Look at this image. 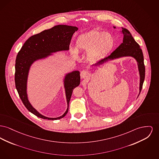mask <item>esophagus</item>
Here are the masks:
<instances>
[{"label":"esophagus","instance_id":"34e87169","mask_svg":"<svg viewBox=\"0 0 159 159\" xmlns=\"http://www.w3.org/2000/svg\"><path fill=\"white\" fill-rule=\"evenodd\" d=\"M80 76H81V78L85 79L89 76V73L86 70H82L80 72Z\"/></svg>","mask_w":159,"mask_h":159}]
</instances>
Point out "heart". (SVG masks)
Listing matches in <instances>:
<instances>
[{
    "instance_id": "1",
    "label": "heart",
    "mask_w": 159,
    "mask_h": 159,
    "mask_svg": "<svg viewBox=\"0 0 159 159\" xmlns=\"http://www.w3.org/2000/svg\"><path fill=\"white\" fill-rule=\"evenodd\" d=\"M114 46V39L109 33L93 30L80 35L76 41V48L79 50L88 52L89 57L97 59L109 53ZM74 55L75 50H72Z\"/></svg>"
}]
</instances>
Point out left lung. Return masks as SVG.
Returning a JSON list of instances; mask_svg holds the SVG:
<instances>
[{"label": "left lung", "instance_id": "left-lung-1", "mask_svg": "<svg viewBox=\"0 0 159 159\" xmlns=\"http://www.w3.org/2000/svg\"><path fill=\"white\" fill-rule=\"evenodd\" d=\"M115 28V27H114ZM121 33L123 35V43L120 46L117 47L110 56L106 57L100 61L95 64L99 65L108 59H112L121 56H132L134 57L138 63V67L140 73V93L145 75V67L144 65V59L142 50L139 45L135 41L134 39L132 37L130 32L127 29L122 28Z\"/></svg>", "mask_w": 159, "mask_h": 159}]
</instances>
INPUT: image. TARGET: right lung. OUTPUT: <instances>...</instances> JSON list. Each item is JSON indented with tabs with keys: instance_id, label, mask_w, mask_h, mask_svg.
Listing matches in <instances>:
<instances>
[{
	"instance_id": "obj_1",
	"label": "right lung",
	"mask_w": 159,
	"mask_h": 159,
	"mask_svg": "<svg viewBox=\"0 0 159 159\" xmlns=\"http://www.w3.org/2000/svg\"><path fill=\"white\" fill-rule=\"evenodd\" d=\"M78 28L66 25H57L29 38L19 51L16 59L15 84L19 97L26 109L38 117L48 120H56L64 117L69 107L73 90L80 84V73L75 71L66 75L65 79L68 108L65 113L56 118H47L38 112L29 102L26 93V82L29 69L35 60L50 55L48 53L68 50L73 35Z\"/></svg>"
}]
</instances>
